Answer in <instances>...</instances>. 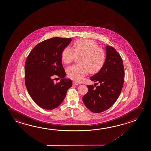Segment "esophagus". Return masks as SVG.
I'll return each mask as SVG.
<instances>
[{
  "mask_svg": "<svg viewBox=\"0 0 151 151\" xmlns=\"http://www.w3.org/2000/svg\"><path fill=\"white\" fill-rule=\"evenodd\" d=\"M73 84L74 85H78V84L77 82H75V81L73 82Z\"/></svg>",
  "mask_w": 151,
  "mask_h": 151,
  "instance_id": "1",
  "label": "esophagus"
}]
</instances>
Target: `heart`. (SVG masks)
I'll return each mask as SVG.
<instances>
[{"label": "heart", "mask_w": 151, "mask_h": 151, "mask_svg": "<svg viewBox=\"0 0 151 151\" xmlns=\"http://www.w3.org/2000/svg\"><path fill=\"white\" fill-rule=\"evenodd\" d=\"M74 49L65 48L61 54V58L65 64L71 63L75 58L79 56V64L73 65L67 68L66 72L69 78L81 81L88 73L95 74L103 67L106 60V53L94 40L79 39L73 44Z\"/></svg>", "instance_id": "1"}]
</instances>
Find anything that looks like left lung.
Segmentation results:
<instances>
[{"label":"left lung","instance_id":"1","mask_svg":"<svg viewBox=\"0 0 151 151\" xmlns=\"http://www.w3.org/2000/svg\"><path fill=\"white\" fill-rule=\"evenodd\" d=\"M106 58L103 67L90 78L100 85H87L88 92L82 99L85 106L95 113L106 111L115 103L124 82V68L120 55L110 46H106Z\"/></svg>","mask_w":151,"mask_h":151}]
</instances>
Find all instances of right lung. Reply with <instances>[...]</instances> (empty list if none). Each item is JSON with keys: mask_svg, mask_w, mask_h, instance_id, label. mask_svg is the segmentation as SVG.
I'll use <instances>...</instances> for the list:
<instances>
[{"mask_svg": "<svg viewBox=\"0 0 151 151\" xmlns=\"http://www.w3.org/2000/svg\"><path fill=\"white\" fill-rule=\"evenodd\" d=\"M72 40L60 37L44 40L34 47L26 59L25 85L32 100L42 109L57 107L72 86V81L64 78L66 73L61 58L63 50ZM54 75L61 78L60 82L54 84Z\"/></svg>", "mask_w": 151, "mask_h": 151, "instance_id": "right-lung-1", "label": "right lung"}]
</instances>
